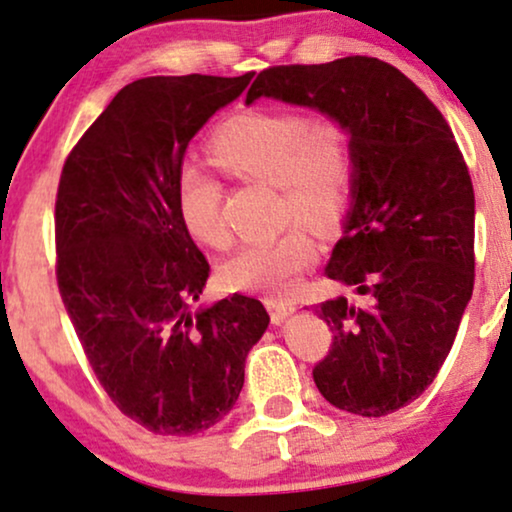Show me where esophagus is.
<instances>
[{
    "mask_svg": "<svg viewBox=\"0 0 512 512\" xmlns=\"http://www.w3.org/2000/svg\"><path fill=\"white\" fill-rule=\"evenodd\" d=\"M264 304H267V309H269V313H271V320H274L276 325L283 323V320L288 318L292 311H295V304H292V302H283V299L267 297V299H264Z\"/></svg>",
    "mask_w": 512,
    "mask_h": 512,
    "instance_id": "esophagus-1",
    "label": "esophagus"
}]
</instances>
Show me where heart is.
Wrapping results in <instances>:
<instances>
[{
  "instance_id": "b5f03b06",
  "label": "heart",
  "mask_w": 512,
  "mask_h": 512,
  "mask_svg": "<svg viewBox=\"0 0 512 512\" xmlns=\"http://www.w3.org/2000/svg\"><path fill=\"white\" fill-rule=\"evenodd\" d=\"M210 159L238 180H262L281 189L285 220L337 227L356 187V149L339 121H316L295 109H245L215 128ZM224 187L206 168L182 166L175 177V206L196 241L224 248L229 229L222 215ZM316 257L304 229L243 245L222 269L229 288L281 297L295 288Z\"/></svg>"
}]
</instances>
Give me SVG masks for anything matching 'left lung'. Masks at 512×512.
<instances>
[{"label":"left lung","instance_id":"1","mask_svg":"<svg viewBox=\"0 0 512 512\" xmlns=\"http://www.w3.org/2000/svg\"><path fill=\"white\" fill-rule=\"evenodd\" d=\"M262 95L316 107L351 131L353 206L325 274L367 304L316 306L335 337L313 381L339 410L384 417L433 384L473 295L466 159L428 95L379 58L267 67L245 102Z\"/></svg>","mask_w":512,"mask_h":512}]
</instances>
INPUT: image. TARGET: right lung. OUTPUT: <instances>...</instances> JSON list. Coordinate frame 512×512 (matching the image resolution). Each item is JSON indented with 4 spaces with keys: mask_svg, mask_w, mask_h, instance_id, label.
I'll use <instances>...</instances> for the list:
<instances>
[{
    "mask_svg": "<svg viewBox=\"0 0 512 512\" xmlns=\"http://www.w3.org/2000/svg\"><path fill=\"white\" fill-rule=\"evenodd\" d=\"M145 77L121 88L67 154L56 194V278L100 386L156 435L217 424L269 325L260 299L194 311L208 260L182 227L175 177L196 131L250 84Z\"/></svg>",
    "mask_w": 512,
    "mask_h": 512,
    "instance_id": "1",
    "label": "right lung"
}]
</instances>
